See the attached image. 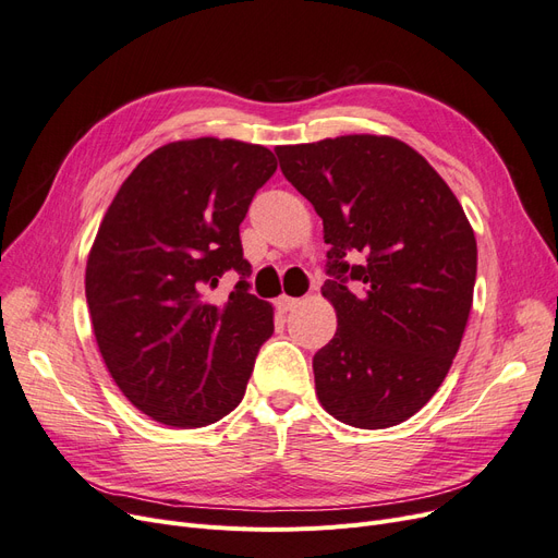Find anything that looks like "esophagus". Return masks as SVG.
I'll list each match as a JSON object with an SVG mask.
<instances>
[{
    "mask_svg": "<svg viewBox=\"0 0 558 558\" xmlns=\"http://www.w3.org/2000/svg\"><path fill=\"white\" fill-rule=\"evenodd\" d=\"M277 305H279L281 312H291V310H295L300 305V300L298 298H289V295H281L277 300Z\"/></svg>",
    "mask_w": 558,
    "mask_h": 558,
    "instance_id": "esophagus-1",
    "label": "esophagus"
}]
</instances>
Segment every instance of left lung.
<instances>
[{"instance_id": "1", "label": "left lung", "mask_w": 558, "mask_h": 558, "mask_svg": "<svg viewBox=\"0 0 558 558\" xmlns=\"http://www.w3.org/2000/svg\"><path fill=\"white\" fill-rule=\"evenodd\" d=\"M283 177L324 218L337 330L316 351L324 410L353 428L398 426L445 381L472 307L477 242L445 179L386 134L277 146ZM347 255H363L349 266ZM364 289L351 294L345 281Z\"/></svg>"}]
</instances>
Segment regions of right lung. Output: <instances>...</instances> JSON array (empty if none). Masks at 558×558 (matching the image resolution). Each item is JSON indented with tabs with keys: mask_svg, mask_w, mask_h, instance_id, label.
Instances as JSON below:
<instances>
[{
	"mask_svg": "<svg viewBox=\"0 0 558 558\" xmlns=\"http://www.w3.org/2000/svg\"><path fill=\"white\" fill-rule=\"evenodd\" d=\"M260 144L181 140L148 154L118 189L86 265L93 332L123 396L158 424L199 428L244 398L275 310L248 293L240 223L275 174ZM228 268L231 298L204 295Z\"/></svg>",
	"mask_w": 558,
	"mask_h": 558,
	"instance_id": "1",
	"label": "right lung"
}]
</instances>
